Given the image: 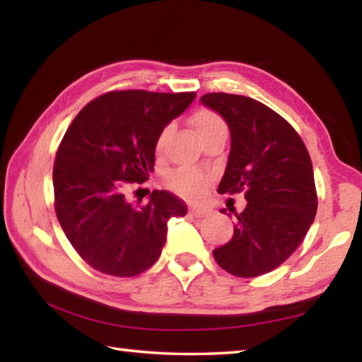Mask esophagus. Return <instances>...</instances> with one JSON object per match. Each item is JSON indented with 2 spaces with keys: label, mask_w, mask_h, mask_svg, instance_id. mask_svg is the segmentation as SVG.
I'll return each instance as SVG.
<instances>
[{
  "label": "esophagus",
  "mask_w": 362,
  "mask_h": 362,
  "mask_svg": "<svg viewBox=\"0 0 362 362\" xmlns=\"http://www.w3.org/2000/svg\"><path fill=\"white\" fill-rule=\"evenodd\" d=\"M189 214H192L193 216H196V218H202V216H206L209 214V209L192 206V207H189Z\"/></svg>",
  "instance_id": "34e87169"
}]
</instances>
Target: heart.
Instances as JSON below:
<instances>
[{"label": "heart", "instance_id": "obj_1", "mask_svg": "<svg viewBox=\"0 0 362 362\" xmlns=\"http://www.w3.org/2000/svg\"><path fill=\"white\" fill-rule=\"evenodd\" d=\"M192 124L196 133L204 139V137L215 133L218 129H226V123L223 118L214 112V110L201 107L196 110V112L192 115ZM173 124H166L161 129V133L158 134V139H156V146H155V152L156 155H163L166 152L168 142L173 136ZM207 182L209 179L201 173H196V170H175V173L170 174L168 177V187L175 192L177 194L185 196V198L189 199H198L202 196V193L206 192L207 188Z\"/></svg>", "mask_w": 362, "mask_h": 362}]
</instances>
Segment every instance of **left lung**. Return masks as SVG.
I'll return each instance as SVG.
<instances>
[{"label": "left lung", "instance_id": "left-lung-1", "mask_svg": "<svg viewBox=\"0 0 362 362\" xmlns=\"http://www.w3.org/2000/svg\"><path fill=\"white\" fill-rule=\"evenodd\" d=\"M201 103L231 129L218 193L244 192L247 199V207L234 212L233 238L214 250V258L235 277H258L290 258L315 220L318 198L310 155L291 124L259 101L207 93Z\"/></svg>", "mask_w": 362, "mask_h": 362}]
</instances>
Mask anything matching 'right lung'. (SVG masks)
Masks as SVG:
<instances>
[{
  "label": "right lung",
  "mask_w": 362,
  "mask_h": 362,
  "mask_svg": "<svg viewBox=\"0 0 362 362\" xmlns=\"http://www.w3.org/2000/svg\"><path fill=\"white\" fill-rule=\"evenodd\" d=\"M196 98L147 90L109 91L76 115L57 150L55 214L71 245L88 266L134 277L160 258L168 221L187 204L155 189L146 204L128 192L148 179L161 129Z\"/></svg>",
  "instance_id": "add662e5"
}]
</instances>
